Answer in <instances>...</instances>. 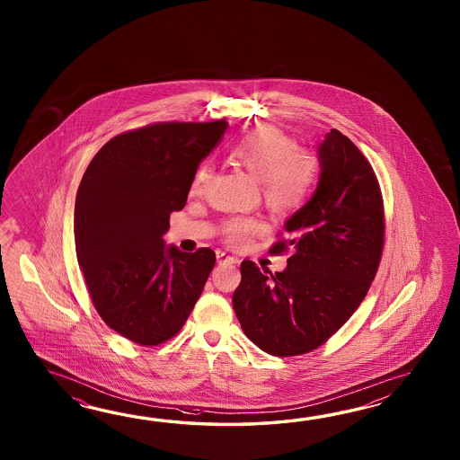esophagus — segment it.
<instances>
[{"instance_id": "1", "label": "esophagus", "mask_w": 460, "mask_h": 460, "mask_svg": "<svg viewBox=\"0 0 460 460\" xmlns=\"http://www.w3.org/2000/svg\"><path fill=\"white\" fill-rule=\"evenodd\" d=\"M217 261H218V264L238 263V261H236V258H234V256H230V254H226V252H220V250H218V252H217Z\"/></svg>"}]
</instances>
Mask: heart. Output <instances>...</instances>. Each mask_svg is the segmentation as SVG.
<instances>
[{"label": "heart", "mask_w": 460, "mask_h": 460, "mask_svg": "<svg viewBox=\"0 0 460 460\" xmlns=\"http://www.w3.org/2000/svg\"><path fill=\"white\" fill-rule=\"evenodd\" d=\"M236 166L260 184L264 204L276 214H291L304 206L317 179V161L297 151L293 137L274 127H261L242 137L230 151ZM206 171L197 176L196 187ZM263 230L258 218H232L224 226L226 242L242 246Z\"/></svg>", "instance_id": "obj_1"}]
</instances>
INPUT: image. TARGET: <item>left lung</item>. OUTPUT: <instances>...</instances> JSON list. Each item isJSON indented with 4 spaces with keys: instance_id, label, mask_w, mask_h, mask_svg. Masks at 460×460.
Masks as SVG:
<instances>
[{
    "instance_id": "1",
    "label": "left lung",
    "mask_w": 460,
    "mask_h": 460,
    "mask_svg": "<svg viewBox=\"0 0 460 460\" xmlns=\"http://www.w3.org/2000/svg\"><path fill=\"white\" fill-rule=\"evenodd\" d=\"M321 176L314 196L288 218L289 252L281 273L243 260L234 309L244 335L263 352L293 357L321 347L350 319L380 264L383 199L362 151L339 129L319 145Z\"/></svg>"
}]
</instances>
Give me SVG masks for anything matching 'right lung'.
<instances>
[{"mask_svg":"<svg viewBox=\"0 0 460 460\" xmlns=\"http://www.w3.org/2000/svg\"><path fill=\"white\" fill-rule=\"evenodd\" d=\"M226 119L156 123L111 137L80 181L74 236L92 303L115 332L139 345L174 337L214 270L216 253H184L163 234L186 206L197 167Z\"/></svg>","mask_w":460,"mask_h":460,"instance_id":"obj_1","label":"right lung"}]
</instances>
